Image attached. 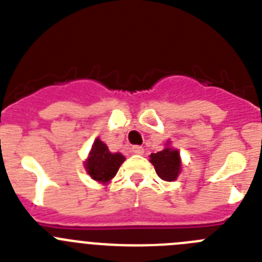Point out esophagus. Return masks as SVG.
I'll list each match as a JSON object with an SVG mask.
<instances>
[{"label":"esophagus","instance_id":"obj_1","mask_svg":"<svg viewBox=\"0 0 262 262\" xmlns=\"http://www.w3.org/2000/svg\"><path fill=\"white\" fill-rule=\"evenodd\" d=\"M133 152L135 155H143V152H144V148H143L142 145H134Z\"/></svg>","mask_w":262,"mask_h":262}]
</instances>
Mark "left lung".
Instances as JSON below:
<instances>
[{
	"label": "left lung",
	"mask_w": 262,
	"mask_h": 262,
	"mask_svg": "<svg viewBox=\"0 0 262 262\" xmlns=\"http://www.w3.org/2000/svg\"><path fill=\"white\" fill-rule=\"evenodd\" d=\"M149 161L154 164L157 176L164 181H174L181 169L180 154L170 148H165L157 154H152Z\"/></svg>",
	"instance_id": "left-lung-1"
}]
</instances>
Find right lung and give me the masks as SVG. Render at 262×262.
<instances>
[{
	"mask_svg": "<svg viewBox=\"0 0 262 262\" xmlns=\"http://www.w3.org/2000/svg\"><path fill=\"white\" fill-rule=\"evenodd\" d=\"M124 161V157L120 154H111L107 145L99 139L94 142L92 152L85 163L90 177L98 182H108L117 174L118 169Z\"/></svg>",
	"mask_w": 262,
	"mask_h": 262,
	"instance_id": "add662e5",
	"label": "right lung"
}]
</instances>
